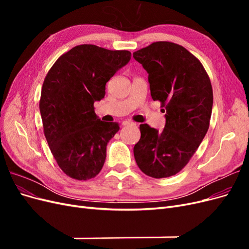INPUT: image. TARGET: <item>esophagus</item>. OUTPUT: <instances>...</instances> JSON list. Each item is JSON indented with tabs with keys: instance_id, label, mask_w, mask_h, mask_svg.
I'll use <instances>...</instances> for the list:
<instances>
[{
	"instance_id": "34e87169",
	"label": "esophagus",
	"mask_w": 249,
	"mask_h": 249,
	"mask_svg": "<svg viewBox=\"0 0 249 249\" xmlns=\"http://www.w3.org/2000/svg\"><path fill=\"white\" fill-rule=\"evenodd\" d=\"M130 124H135L131 122V120H124V122H123V125H130Z\"/></svg>"
}]
</instances>
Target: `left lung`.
I'll return each instance as SVG.
<instances>
[{"mask_svg": "<svg viewBox=\"0 0 249 249\" xmlns=\"http://www.w3.org/2000/svg\"><path fill=\"white\" fill-rule=\"evenodd\" d=\"M148 73L150 95L159 101L166 124L162 132L140 124L134 146L140 170L155 178L177 175L205 138L213 107V89L199 60L179 44L157 41L133 53Z\"/></svg>", "mask_w": 249, "mask_h": 249, "instance_id": "8db88e82", "label": "left lung"}]
</instances>
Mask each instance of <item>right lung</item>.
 <instances>
[{"label": "right lung", "mask_w": 249, "mask_h": 249, "mask_svg": "<svg viewBox=\"0 0 249 249\" xmlns=\"http://www.w3.org/2000/svg\"><path fill=\"white\" fill-rule=\"evenodd\" d=\"M130 59L129 51L81 44L60 56L44 79L39 102L44 136L59 167L71 178H92L104 166L107 144L119 125L102 122L93 105Z\"/></svg>", "instance_id": "obj_1"}]
</instances>
